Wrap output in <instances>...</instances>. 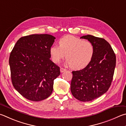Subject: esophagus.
I'll use <instances>...</instances> for the list:
<instances>
[{"label": "esophagus", "mask_w": 126, "mask_h": 126, "mask_svg": "<svg viewBox=\"0 0 126 126\" xmlns=\"http://www.w3.org/2000/svg\"><path fill=\"white\" fill-rule=\"evenodd\" d=\"M65 70H66V69H64V68H61L60 71H61V73H63V72H64V71H65Z\"/></svg>", "instance_id": "obj_1"}]
</instances>
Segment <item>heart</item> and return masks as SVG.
<instances>
[{
	"label": "heart",
	"mask_w": 126,
	"mask_h": 126,
	"mask_svg": "<svg viewBox=\"0 0 126 126\" xmlns=\"http://www.w3.org/2000/svg\"><path fill=\"white\" fill-rule=\"evenodd\" d=\"M49 53L52 61L58 63L65 58L70 67L79 70L91 62L94 54V48L89 41H84L72 36H66L59 40V46H52Z\"/></svg>",
	"instance_id": "heart-1"
}]
</instances>
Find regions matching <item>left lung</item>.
<instances>
[{
    "label": "left lung",
    "instance_id": "obj_1",
    "mask_svg": "<svg viewBox=\"0 0 126 126\" xmlns=\"http://www.w3.org/2000/svg\"><path fill=\"white\" fill-rule=\"evenodd\" d=\"M94 48L91 62L84 69L73 71L70 84L72 95L79 101H90L109 90L116 67V55L110 45L104 38L85 35Z\"/></svg>",
    "mask_w": 126,
    "mask_h": 126
}]
</instances>
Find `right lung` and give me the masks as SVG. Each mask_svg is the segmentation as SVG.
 Returning a JSON list of instances; mask_svg holds the SVG:
<instances>
[{
  "instance_id": "right-lung-1",
  "label": "right lung",
  "mask_w": 126,
  "mask_h": 126,
  "mask_svg": "<svg viewBox=\"0 0 126 126\" xmlns=\"http://www.w3.org/2000/svg\"><path fill=\"white\" fill-rule=\"evenodd\" d=\"M55 39L48 34L24 36L10 53L13 85L22 96L31 101L48 97L53 91L54 80L60 75V68L50 59L49 49Z\"/></svg>"
}]
</instances>
